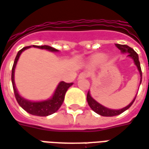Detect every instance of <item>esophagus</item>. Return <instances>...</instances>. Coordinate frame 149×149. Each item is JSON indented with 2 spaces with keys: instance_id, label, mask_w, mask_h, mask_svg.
Here are the masks:
<instances>
[{
  "instance_id": "34e87169",
  "label": "esophagus",
  "mask_w": 149,
  "mask_h": 149,
  "mask_svg": "<svg viewBox=\"0 0 149 149\" xmlns=\"http://www.w3.org/2000/svg\"><path fill=\"white\" fill-rule=\"evenodd\" d=\"M89 77V73L87 72H82L81 73H80L78 76V79H84V78H87Z\"/></svg>"
}]
</instances>
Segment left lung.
<instances>
[{"label": "left lung", "mask_w": 149, "mask_h": 149, "mask_svg": "<svg viewBox=\"0 0 149 149\" xmlns=\"http://www.w3.org/2000/svg\"><path fill=\"white\" fill-rule=\"evenodd\" d=\"M116 47H118V49L120 50L123 54H127V57H130L132 58L134 61V64H136V66L137 67V69L140 72V85L141 84V81H142V72H141V68H140V60H139V56H138V54L134 51V50L130 47L127 45H122V44H116ZM137 94V93H136ZM136 95L134 97V99L132 101V102L130 104H128L127 107H123L122 109H119V110H114V109H110V108H107V107H104L102 104H100L99 102H97L96 100L93 99L90 94V92H88L87 93V102H88V104L90 107V108L92 109L93 111L94 112H96L97 114H100L102 116H106V117H112V116H115V115H118V114H122L123 112H124L125 111H127V109H129L131 106L132 105L134 101L136 99Z\"/></svg>", "instance_id": "8db88e82"}]
</instances>
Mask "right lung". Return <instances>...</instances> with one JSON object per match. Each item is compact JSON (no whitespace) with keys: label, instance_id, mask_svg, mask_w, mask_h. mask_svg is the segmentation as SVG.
Masks as SVG:
<instances>
[{"label":"right lung","instance_id":"1","mask_svg":"<svg viewBox=\"0 0 149 149\" xmlns=\"http://www.w3.org/2000/svg\"><path fill=\"white\" fill-rule=\"evenodd\" d=\"M30 47H36V48H39V49H45L49 51V52H58L59 50L47 45H33L23 47L17 54L16 58H15L14 62H13V68H12L11 80H12V84H13L14 95H15L17 103L20 105V107L23 110L28 112L29 114L36 115V116H48L50 114H52L53 113L56 112L60 109L61 105L63 103V102H64L65 93L67 92L68 89L72 85V83H66L64 81H60L57 85L56 89L55 90L52 96L48 99L43 100V101H38V102L30 101V100L26 99V98H24L23 97L21 96L18 91H17V89L15 82H14V72H15V68H16L17 60L19 59L21 54L25 50L28 49Z\"/></svg>","mask_w":149,"mask_h":149}]
</instances>
